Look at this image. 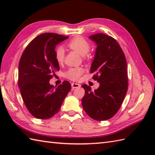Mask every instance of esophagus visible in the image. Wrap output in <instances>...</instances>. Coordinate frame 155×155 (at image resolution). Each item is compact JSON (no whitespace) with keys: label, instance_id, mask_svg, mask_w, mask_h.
Returning <instances> with one entry per match:
<instances>
[{"label":"esophagus","instance_id":"obj_1","mask_svg":"<svg viewBox=\"0 0 155 155\" xmlns=\"http://www.w3.org/2000/svg\"><path fill=\"white\" fill-rule=\"evenodd\" d=\"M71 86H72V88H78L81 87V84H78V83H72L71 84Z\"/></svg>","mask_w":155,"mask_h":155}]
</instances>
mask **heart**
Returning a JSON list of instances; mask_svg holds the SVG:
<instances>
[{"instance_id": "1", "label": "heart", "mask_w": 155, "mask_h": 155, "mask_svg": "<svg viewBox=\"0 0 155 155\" xmlns=\"http://www.w3.org/2000/svg\"><path fill=\"white\" fill-rule=\"evenodd\" d=\"M68 47L77 51L81 55L84 56V58L88 57V52L91 48L90 43L83 37H77L72 38L67 43ZM55 58L59 64L62 63L64 59V50L62 47H58L55 49ZM84 72L82 67H71L65 72L64 75L71 81L79 80Z\"/></svg>"}]
</instances>
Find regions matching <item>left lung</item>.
Instances as JSON below:
<instances>
[{"instance_id": "8db88e82", "label": "left lung", "mask_w": 155, "mask_h": 155, "mask_svg": "<svg viewBox=\"0 0 155 155\" xmlns=\"http://www.w3.org/2000/svg\"><path fill=\"white\" fill-rule=\"evenodd\" d=\"M89 38L97 45L91 72L100 86L93 91L87 84L82 85L85 91L82 105L93 119L106 120L119 110L127 94V61L120 45L110 36L98 33Z\"/></svg>"}]
</instances>
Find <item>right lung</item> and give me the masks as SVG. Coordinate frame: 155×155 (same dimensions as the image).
<instances>
[{
	"label": "right lung",
	"mask_w": 155,
	"mask_h": 155,
	"mask_svg": "<svg viewBox=\"0 0 155 155\" xmlns=\"http://www.w3.org/2000/svg\"><path fill=\"white\" fill-rule=\"evenodd\" d=\"M68 38L52 32L41 34L27 45L20 59L18 84L22 100L30 113L39 119L57 114L71 88L67 81L55 89L49 83L59 71L56 45Z\"/></svg>",
	"instance_id": "1"
}]
</instances>
